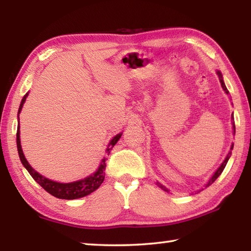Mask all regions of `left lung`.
Returning <instances> with one entry per match:
<instances>
[{
	"instance_id": "left-lung-1",
	"label": "left lung",
	"mask_w": 251,
	"mask_h": 251,
	"mask_svg": "<svg viewBox=\"0 0 251 251\" xmlns=\"http://www.w3.org/2000/svg\"><path fill=\"white\" fill-rule=\"evenodd\" d=\"M216 73H217V75H218V77H219V82H220V84H222V87H223V90L225 91V93H226L227 95H229V92H228V90H227V87H226V85H225V82H224V78H223V74H222V72L220 71H216ZM231 125H232V134L235 135L236 134V127H235V121H233V114L231 115ZM232 148H233V144H231V146H230V151H229V152L227 154V156H226V158L224 159V161L222 163V165H220V166L216 169V172L212 174V176L209 178V180L207 181V184L205 185V188H207L208 186H210L212 182H214L216 179H217V178L220 176V174L223 173V171L225 169V167H226V165H227V163H228V160H229V158H230V156H231V151H232ZM156 185L159 187V188H161L163 190H165V192H169V189L168 188H166V187H165L164 185H161L159 181H156ZM201 190H203V188H201ZM201 190H198V192H201Z\"/></svg>"
}]
</instances>
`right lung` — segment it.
I'll return each mask as SVG.
<instances>
[{"label":"right lung","instance_id":"1","mask_svg":"<svg viewBox=\"0 0 251 251\" xmlns=\"http://www.w3.org/2000/svg\"><path fill=\"white\" fill-rule=\"evenodd\" d=\"M28 96V92L24 95V97L21 100L20 107H19V113H18V131H16V146H18V151L19 156L21 159V163H22L23 166L26 168V171L29 173V175L33 177V179L35 180L37 184L43 187L46 192L50 193L52 196L59 198V199H67V201H72V199H78L87 196V195L92 194L93 192L99 188L101 185V182L105 179V167H106V158L104 157L101 159L100 164L97 171L93 173L92 175L83 178V179L72 181V182H59V181H54L52 179H49V178L44 177L41 175L40 173H37L35 169H34L31 165L28 164L24 156V152L22 151V146H21V138H20V113L23 108V105L26 100V97ZM123 135V131L120 134L114 136V137L110 139L109 144L106 148V154L109 155L112 148L115 146V144L118 142V139L121 138Z\"/></svg>","mask_w":251,"mask_h":251}]
</instances>
